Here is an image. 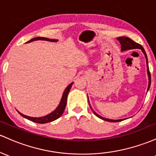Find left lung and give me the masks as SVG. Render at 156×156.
<instances>
[{
    "instance_id": "8db88e82",
    "label": "left lung",
    "mask_w": 156,
    "mask_h": 156,
    "mask_svg": "<svg viewBox=\"0 0 156 156\" xmlns=\"http://www.w3.org/2000/svg\"><path fill=\"white\" fill-rule=\"evenodd\" d=\"M117 40L119 41L120 44H121V50L122 51H127V50H130V49H141V51L143 52L145 56V58H146V62H147V75H148V80H149V83H148V88H147V91L149 90L150 87V84H151V76H150V70H149V66H148V60H147V56L146 52L142 46L141 45L139 44V43H136L134 42L133 40L130 39L129 37H120L117 38ZM88 98V97H87ZM88 102H89V99H88ZM89 105H90V102H89ZM90 108H91L92 111L94 112V114L96 115L97 117L100 118L101 119L107 121V122H121V121L124 120V119H117V120H114V119H106L104 118V117H101V116H99V114H97L94 110L92 109L91 106H90Z\"/></svg>"
}]
</instances>
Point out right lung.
Segmentation results:
<instances>
[{
	"label": "right lung",
	"mask_w": 156,
	"mask_h": 156,
	"mask_svg": "<svg viewBox=\"0 0 156 156\" xmlns=\"http://www.w3.org/2000/svg\"><path fill=\"white\" fill-rule=\"evenodd\" d=\"M35 40H45V41H49V42H57L58 40H55V39H49V38L46 37H38L33 38L29 40V41L27 42L28 43H31V42L35 41ZM73 83H71L68 85V87L65 89L63 94H62V98H61L60 102H59V105L57 106V108H56L54 111H52L51 113H50L49 114L46 115V116H42V117H31L26 116V115L23 114V113H20L18 111L19 113H20V116H22L24 118L27 119L33 122H35V123H39V124H45L48 123V122H53L57 119L59 118L62 115L63 112L65 111V108H66V102H67V97L68 95H69V93L70 91V89H71V86H72Z\"/></svg>",
	"instance_id": "1"
}]
</instances>
